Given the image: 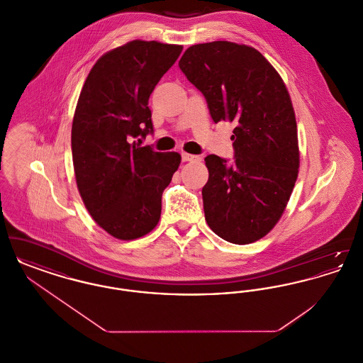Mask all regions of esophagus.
<instances>
[{
  "mask_svg": "<svg viewBox=\"0 0 363 363\" xmlns=\"http://www.w3.org/2000/svg\"><path fill=\"white\" fill-rule=\"evenodd\" d=\"M182 160L184 162H200L201 157L199 155H191V154H186V152H182Z\"/></svg>",
  "mask_w": 363,
  "mask_h": 363,
  "instance_id": "obj_1",
  "label": "esophagus"
}]
</instances>
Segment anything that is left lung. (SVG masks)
<instances>
[{"label":"left lung","mask_w":363,"mask_h":363,"mask_svg":"<svg viewBox=\"0 0 363 363\" xmlns=\"http://www.w3.org/2000/svg\"><path fill=\"white\" fill-rule=\"evenodd\" d=\"M179 68L204 95L215 123L234 122V163L208 155L206 220L225 241L265 237L281 218L298 177L293 104L277 69L256 49L227 40L190 46Z\"/></svg>","instance_id":"obj_1"}]
</instances>
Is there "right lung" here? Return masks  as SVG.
I'll use <instances>...</instances> for the list:
<instances>
[{
  "label": "right lung",
  "instance_id": "1",
  "mask_svg": "<svg viewBox=\"0 0 363 363\" xmlns=\"http://www.w3.org/2000/svg\"><path fill=\"white\" fill-rule=\"evenodd\" d=\"M181 52L179 45L128 42L104 54L82 88L72 123L76 184L92 219L117 240L155 228L162 193L179 167L178 152H156L135 138L154 132L150 95Z\"/></svg>",
  "mask_w": 363,
  "mask_h": 363
}]
</instances>
